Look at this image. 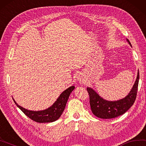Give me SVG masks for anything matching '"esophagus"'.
Here are the masks:
<instances>
[{
  "mask_svg": "<svg viewBox=\"0 0 146 146\" xmlns=\"http://www.w3.org/2000/svg\"><path fill=\"white\" fill-rule=\"evenodd\" d=\"M78 79H80V80H81V78L80 77V78H78Z\"/></svg>",
  "mask_w": 146,
  "mask_h": 146,
  "instance_id": "34e87169",
  "label": "esophagus"
}]
</instances>
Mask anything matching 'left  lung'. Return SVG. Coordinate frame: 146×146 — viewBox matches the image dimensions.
I'll return each mask as SVG.
<instances>
[{
    "mask_svg": "<svg viewBox=\"0 0 146 146\" xmlns=\"http://www.w3.org/2000/svg\"><path fill=\"white\" fill-rule=\"evenodd\" d=\"M127 41L131 46L128 39ZM139 80V71H138L136 81L129 93L124 98L115 102L103 100L93 89L87 87V91L89 95V103L92 113L102 119H112L123 115L133 105L136 100Z\"/></svg>",
    "mask_w": 146,
    "mask_h": 146,
    "instance_id": "1",
    "label": "left lung"
}]
</instances>
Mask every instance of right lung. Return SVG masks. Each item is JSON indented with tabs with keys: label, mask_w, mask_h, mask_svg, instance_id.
Instances as JSON below:
<instances>
[{
	"label": "right lung",
	"mask_w": 146,
	"mask_h": 146,
	"mask_svg": "<svg viewBox=\"0 0 146 146\" xmlns=\"http://www.w3.org/2000/svg\"><path fill=\"white\" fill-rule=\"evenodd\" d=\"M75 89L74 86H71L62 92L56 102L54 105L46 110L41 111H32L25 109L21 106L18 105L17 103V107L25 113V114L32 120L37 123H51L57 120L64 111L66 103L69 98L71 92Z\"/></svg>",
	"instance_id": "right-lung-1"
}]
</instances>
